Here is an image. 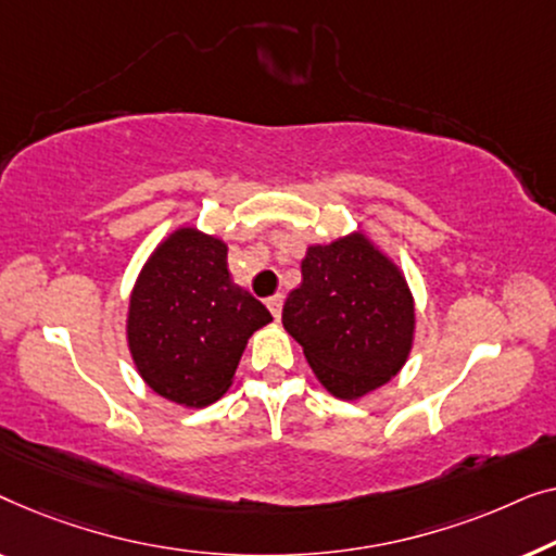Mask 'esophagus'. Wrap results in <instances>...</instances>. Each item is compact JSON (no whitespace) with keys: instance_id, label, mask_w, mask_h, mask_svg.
Segmentation results:
<instances>
[{"instance_id":"obj_1","label":"esophagus","mask_w":556,"mask_h":556,"mask_svg":"<svg viewBox=\"0 0 556 556\" xmlns=\"http://www.w3.org/2000/svg\"><path fill=\"white\" fill-rule=\"evenodd\" d=\"M281 304H285V294H271L269 300H267V307H269V312H271V315H275L277 319H279V315H281Z\"/></svg>"}]
</instances>
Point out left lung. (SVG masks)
I'll return each instance as SVG.
<instances>
[{"mask_svg":"<svg viewBox=\"0 0 556 556\" xmlns=\"http://www.w3.org/2000/svg\"><path fill=\"white\" fill-rule=\"evenodd\" d=\"M281 325L302 345L319 382L355 401L401 370L416 312L395 264L355 233L307 249L302 285L289 292Z\"/></svg>","mask_w":556,"mask_h":556,"instance_id":"obj_1","label":"left lung"}]
</instances>
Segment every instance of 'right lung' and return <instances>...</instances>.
I'll use <instances>...</instances> for the list:
<instances>
[{"instance_id": "add662e5", "label": "right lung", "mask_w": 556, "mask_h": 556, "mask_svg": "<svg viewBox=\"0 0 556 556\" xmlns=\"http://www.w3.org/2000/svg\"><path fill=\"white\" fill-rule=\"evenodd\" d=\"M267 323L269 309L231 281L224 241L178 229L136 281L128 345L155 393L201 408L229 390L247 340Z\"/></svg>"}]
</instances>
